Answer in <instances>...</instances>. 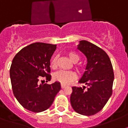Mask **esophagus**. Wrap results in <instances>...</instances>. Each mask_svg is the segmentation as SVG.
Listing matches in <instances>:
<instances>
[{"label": "esophagus", "instance_id": "1", "mask_svg": "<svg viewBox=\"0 0 128 128\" xmlns=\"http://www.w3.org/2000/svg\"><path fill=\"white\" fill-rule=\"evenodd\" d=\"M65 87H66V86H65V85H64V84H61V88H62V89H64Z\"/></svg>", "mask_w": 128, "mask_h": 128}]
</instances>
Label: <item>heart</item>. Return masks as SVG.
I'll return each mask as SVG.
<instances>
[{
    "label": "heart",
    "instance_id": "1",
    "mask_svg": "<svg viewBox=\"0 0 128 128\" xmlns=\"http://www.w3.org/2000/svg\"><path fill=\"white\" fill-rule=\"evenodd\" d=\"M69 58L73 62L76 63L79 60L80 56L78 54L73 52H70L68 54ZM57 60H58V57L56 56L52 58L50 61V66L52 68H55L57 66ZM77 75L76 72L73 71H64V70H60V71L56 72L53 74V79L55 81L60 82L62 84H69L71 83L72 81H74L76 78Z\"/></svg>",
    "mask_w": 128,
    "mask_h": 128
}]
</instances>
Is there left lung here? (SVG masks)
<instances>
[{
    "instance_id": "obj_1",
    "label": "left lung",
    "mask_w": 128,
    "mask_h": 128,
    "mask_svg": "<svg viewBox=\"0 0 128 128\" xmlns=\"http://www.w3.org/2000/svg\"><path fill=\"white\" fill-rule=\"evenodd\" d=\"M78 49L84 53L88 61L86 71L79 82L88 88L72 87L70 102L76 112L91 116L101 110L112 95L114 72L107 54L95 44L80 40Z\"/></svg>"
}]
</instances>
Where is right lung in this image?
Wrapping results in <instances>:
<instances>
[{"instance_id":"1","label":"right lung","mask_w":128,"mask_h":128,"mask_svg":"<svg viewBox=\"0 0 128 128\" xmlns=\"http://www.w3.org/2000/svg\"><path fill=\"white\" fill-rule=\"evenodd\" d=\"M56 44L35 42L23 48L14 58L10 76L13 93L28 110L40 112L51 106L60 90V83L39 84L42 77L50 80V60Z\"/></svg>"}]
</instances>
